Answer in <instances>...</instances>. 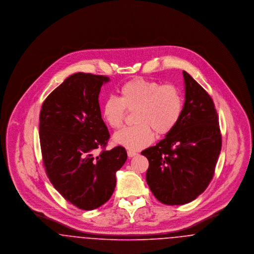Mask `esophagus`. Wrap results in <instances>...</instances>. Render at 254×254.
Returning <instances> with one entry per match:
<instances>
[{"instance_id": "1", "label": "esophagus", "mask_w": 254, "mask_h": 254, "mask_svg": "<svg viewBox=\"0 0 254 254\" xmlns=\"http://www.w3.org/2000/svg\"><path fill=\"white\" fill-rule=\"evenodd\" d=\"M136 155H138V153L137 152H135V151H133V150H127V156L129 158L134 157V156H136Z\"/></svg>"}]
</instances>
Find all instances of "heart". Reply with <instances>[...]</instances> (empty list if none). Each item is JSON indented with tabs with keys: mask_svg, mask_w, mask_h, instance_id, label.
Here are the masks:
<instances>
[{
	"mask_svg": "<svg viewBox=\"0 0 254 254\" xmlns=\"http://www.w3.org/2000/svg\"><path fill=\"white\" fill-rule=\"evenodd\" d=\"M120 96L109 97L103 104L102 116L110 127L120 128L127 111H134L135 125L114 134L116 144L138 150L149 145L154 132L163 136L180 121L184 109L181 89L172 84L135 78L122 85Z\"/></svg>",
	"mask_w": 254,
	"mask_h": 254,
	"instance_id": "heart-1",
	"label": "heart"
}]
</instances>
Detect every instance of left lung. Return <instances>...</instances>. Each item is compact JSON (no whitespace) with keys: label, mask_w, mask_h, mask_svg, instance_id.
I'll return each instance as SVG.
<instances>
[{"label":"left lung","mask_w":254,"mask_h":254,"mask_svg":"<svg viewBox=\"0 0 254 254\" xmlns=\"http://www.w3.org/2000/svg\"><path fill=\"white\" fill-rule=\"evenodd\" d=\"M186 101L181 119L156 145L141 152L149 167L146 183L158 201L184 205L205 191L222 147L219 118L211 97L183 71Z\"/></svg>","instance_id":"8db88e82"}]
</instances>
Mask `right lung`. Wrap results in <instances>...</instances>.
I'll list each match as a JSON object with an SVG mask.
<instances>
[{
	"label": "right lung",
	"instance_id": "add662e5",
	"mask_svg": "<svg viewBox=\"0 0 254 254\" xmlns=\"http://www.w3.org/2000/svg\"><path fill=\"white\" fill-rule=\"evenodd\" d=\"M109 77L78 72L45 100L39 135L49 181L69 203L92 210L109 201L116 171L127 161L121 145L106 150L109 132L102 119L99 93ZM97 148H103L99 154Z\"/></svg>",
	"mask_w": 254,
	"mask_h": 254
}]
</instances>
